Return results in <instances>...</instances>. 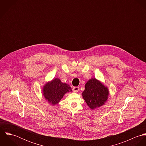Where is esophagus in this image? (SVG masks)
Here are the masks:
<instances>
[{"instance_id": "34e87169", "label": "esophagus", "mask_w": 146, "mask_h": 146, "mask_svg": "<svg viewBox=\"0 0 146 146\" xmlns=\"http://www.w3.org/2000/svg\"><path fill=\"white\" fill-rule=\"evenodd\" d=\"M79 90V88L78 86H75L73 88V91L74 92H78Z\"/></svg>"}]
</instances>
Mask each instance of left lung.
<instances>
[{
  "mask_svg": "<svg viewBox=\"0 0 146 146\" xmlns=\"http://www.w3.org/2000/svg\"><path fill=\"white\" fill-rule=\"evenodd\" d=\"M108 94L107 87L96 78H92L85 84L82 96L89 108L94 110L104 104Z\"/></svg>",
  "mask_w": 146,
  "mask_h": 146,
  "instance_id": "obj_1",
  "label": "left lung"
}]
</instances>
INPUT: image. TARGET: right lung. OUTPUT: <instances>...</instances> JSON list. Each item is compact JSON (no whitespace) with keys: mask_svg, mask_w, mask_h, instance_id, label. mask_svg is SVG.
<instances>
[{"mask_svg":"<svg viewBox=\"0 0 146 146\" xmlns=\"http://www.w3.org/2000/svg\"><path fill=\"white\" fill-rule=\"evenodd\" d=\"M69 92H72L70 85L63 83L58 78L45 84L42 88L44 97L52 105L58 104L63 96Z\"/></svg>","mask_w":146,"mask_h":146,"instance_id":"add662e5","label":"right lung"}]
</instances>
